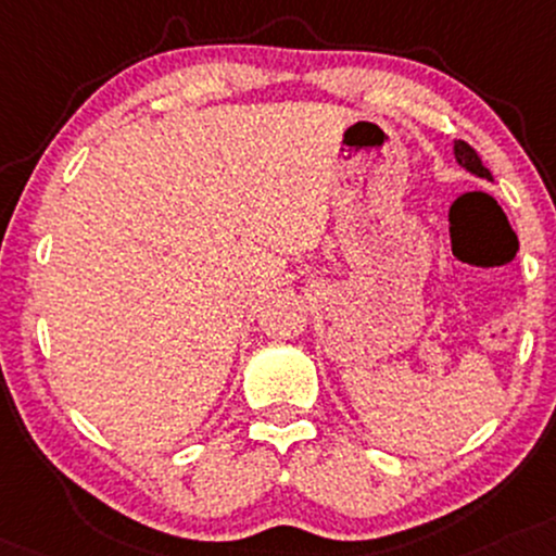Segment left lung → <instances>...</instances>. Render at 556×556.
Wrapping results in <instances>:
<instances>
[{
	"instance_id": "1",
	"label": "left lung",
	"mask_w": 556,
	"mask_h": 556,
	"mask_svg": "<svg viewBox=\"0 0 556 556\" xmlns=\"http://www.w3.org/2000/svg\"><path fill=\"white\" fill-rule=\"evenodd\" d=\"M453 152H456V160H458V165L460 168H466L469 173H473V176H479V178H486V180H492V173L484 168V165H481V157L477 155V150H473L471 144H466V142H458L453 144Z\"/></svg>"
}]
</instances>
